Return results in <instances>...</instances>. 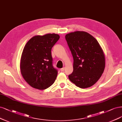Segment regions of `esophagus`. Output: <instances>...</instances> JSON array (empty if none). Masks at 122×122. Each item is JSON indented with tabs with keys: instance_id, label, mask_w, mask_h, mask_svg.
<instances>
[{
	"instance_id": "obj_1",
	"label": "esophagus",
	"mask_w": 122,
	"mask_h": 122,
	"mask_svg": "<svg viewBox=\"0 0 122 122\" xmlns=\"http://www.w3.org/2000/svg\"><path fill=\"white\" fill-rule=\"evenodd\" d=\"M64 70H65V68H62L61 69V72H64Z\"/></svg>"
}]
</instances>
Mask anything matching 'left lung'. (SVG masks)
<instances>
[{"mask_svg": "<svg viewBox=\"0 0 122 122\" xmlns=\"http://www.w3.org/2000/svg\"><path fill=\"white\" fill-rule=\"evenodd\" d=\"M65 38L74 60L73 72L69 75L70 80L81 88L93 85L105 68L104 55L98 41L83 31L69 33Z\"/></svg>", "mask_w": 122, "mask_h": 122, "instance_id": "left-lung-1", "label": "left lung"}]
</instances>
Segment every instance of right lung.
Returning <instances> with one entry per match:
<instances>
[{
  "mask_svg": "<svg viewBox=\"0 0 122 122\" xmlns=\"http://www.w3.org/2000/svg\"><path fill=\"white\" fill-rule=\"evenodd\" d=\"M56 34L35 36L25 45L21 56L20 72L31 87L43 90L55 81L58 71L53 66L51 49L59 40Z\"/></svg>",
  "mask_w": 122,
  "mask_h": 122,
  "instance_id": "obj_1",
  "label": "right lung"
}]
</instances>
